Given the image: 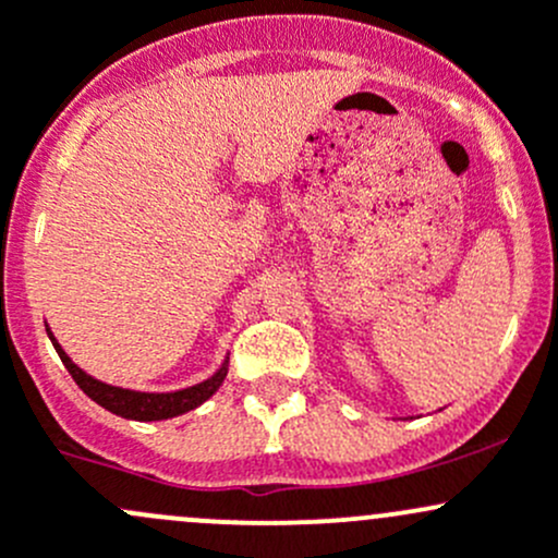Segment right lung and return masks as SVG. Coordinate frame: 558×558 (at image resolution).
Here are the masks:
<instances>
[{"mask_svg":"<svg viewBox=\"0 0 558 558\" xmlns=\"http://www.w3.org/2000/svg\"><path fill=\"white\" fill-rule=\"evenodd\" d=\"M50 340H52V345H56L61 362L65 364V369H69L71 377L76 380V386H80L89 399L98 401L100 407H106V410L113 412V415L133 417V421H165V417L183 415V412L194 410V407H199L202 401H207L209 397H213L226 377V367H223L218 375L209 377V380L199 383V386H194V388H185V391H178V393L124 391V388L106 386V383L95 380V377L82 373V369L76 367L69 356H65V351L58 345V340L52 338V335H50Z\"/></svg>","mask_w":558,"mask_h":558,"instance_id":"add662e5","label":"right lung"}]
</instances>
